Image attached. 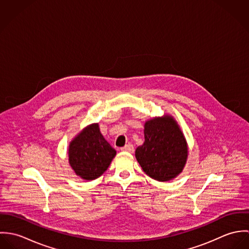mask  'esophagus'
I'll list each match as a JSON object with an SVG mask.
<instances>
[{
  "label": "esophagus",
  "instance_id": "obj_1",
  "mask_svg": "<svg viewBox=\"0 0 249 249\" xmlns=\"http://www.w3.org/2000/svg\"><path fill=\"white\" fill-rule=\"evenodd\" d=\"M121 150L123 151H127V152H133L134 151V147L131 143H128V144H125L124 146L121 147Z\"/></svg>",
  "mask_w": 249,
  "mask_h": 249
}]
</instances>
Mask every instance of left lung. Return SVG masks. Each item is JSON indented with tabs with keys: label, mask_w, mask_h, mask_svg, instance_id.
<instances>
[{
	"label": "left lung",
	"mask_w": 249,
	"mask_h": 249,
	"mask_svg": "<svg viewBox=\"0 0 249 249\" xmlns=\"http://www.w3.org/2000/svg\"><path fill=\"white\" fill-rule=\"evenodd\" d=\"M144 142L135 156L142 171L158 181H169L182 172L187 156V142L176 121L170 117L154 118L144 124Z\"/></svg>",
	"instance_id": "8db88e82"
}]
</instances>
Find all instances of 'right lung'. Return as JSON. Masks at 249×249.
Wrapping results in <instances>:
<instances>
[{
    "label": "right lung",
    "instance_id": "add662e5",
    "mask_svg": "<svg viewBox=\"0 0 249 249\" xmlns=\"http://www.w3.org/2000/svg\"><path fill=\"white\" fill-rule=\"evenodd\" d=\"M116 155L102 135L99 124L84 128L69 145V162L74 173L85 180L100 178Z\"/></svg>",
    "mask_w": 249,
    "mask_h": 249
}]
</instances>
